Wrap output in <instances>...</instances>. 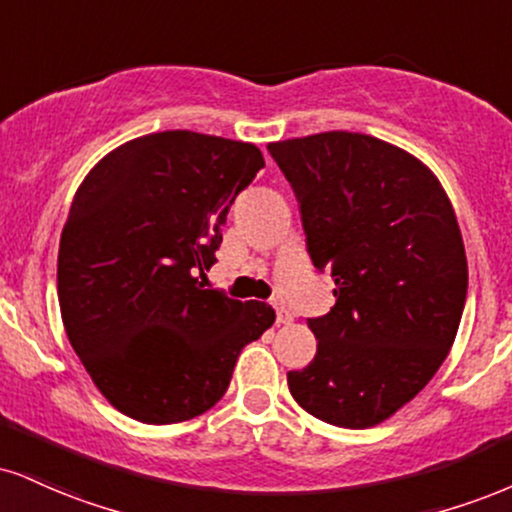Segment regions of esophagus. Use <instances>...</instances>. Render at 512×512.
<instances>
[{
    "label": "esophagus",
    "instance_id": "1",
    "mask_svg": "<svg viewBox=\"0 0 512 512\" xmlns=\"http://www.w3.org/2000/svg\"><path fill=\"white\" fill-rule=\"evenodd\" d=\"M293 315L283 305H276V324H291Z\"/></svg>",
    "mask_w": 512,
    "mask_h": 512
}]
</instances>
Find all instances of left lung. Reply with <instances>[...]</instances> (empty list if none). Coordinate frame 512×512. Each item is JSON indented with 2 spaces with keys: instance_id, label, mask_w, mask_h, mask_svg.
<instances>
[{
  "instance_id": "1",
  "label": "left lung",
  "mask_w": 512,
  "mask_h": 512,
  "mask_svg": "<svg viewBox=\"0 0 512 512\" xmlns=\"http://www.w3.org/2000/svg\"><path fill=\"white\" fill-rule=\"evenodd\" d=\"M300 202L307 252L336 305L310 319L317 355L288 389L317 420L367 429L420 393L446 360L467 295V257L427 164L365 133L267 145Z\"/></svg>"
}]
</instances>
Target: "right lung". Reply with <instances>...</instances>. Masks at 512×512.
<instances>
[{
    "mask_svg": "<svg viewBox=\"0 0 512 512\" xmlns=\"http://www.w3.org/2000/svg\"><path fill=\"white\" fill-rule=\"evenodd\" d=\"M264 166L252 143L193 131L135 138L76 190L59 240L61 319L85 372L145 424L202 415L224 396L267 303L205 288L221 226Z\"/></svg>",
    "mask_w": 512,
    "mask_h": 512,
    "instance_id": "right-lung-1",
    "label": "right lung"
}]
</instances>
